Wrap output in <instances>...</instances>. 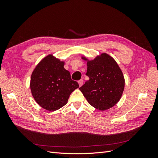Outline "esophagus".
<instances>
[{
  "label": "esophagus",
  "instance_id": "esophagus-1",
  "mask_svg": "<svg viewBox=\"0 0 158 158\" xmlns=\"http://www.w3.org/2000/svg\"><path fill=\"white\" fill-rule=\"evenodd\" d=\"M78 82V84H79L80 87V86H82V85H83V84H84V80H80Z\"/></svg>",
  "mask_w": 158,
  "mask_h": 158
}]
</instances>
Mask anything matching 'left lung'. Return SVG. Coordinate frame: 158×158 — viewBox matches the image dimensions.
<instances>
[{
	"instance_id": "left-lung-1",
	"label": "left lung",
	"mask_w": 158,
	"mask_h": 158,
	"mask_svg": "<svg viewBox=\"0 0 158 158\" xmlns=\"http://www.w3.org/2000/svg\"><path fill=\"white\" fill-rule=\"evenodd\" d=\"M87 73L89 80L79 89L91 106L100 111L113 107L120 100L124 88L125 78L117 62L106 52L93 60L85 56Z\"/></svg>"
}]
</instances>
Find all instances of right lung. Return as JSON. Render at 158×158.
<instances>
[{"mask_svg": "<svg viewBox=\"0 0 158 158\" xmlns=\"http://www.w3.org/2000/svg\"><path fill=\"white\" fill-rule=\"evenodd\" d=\"M64 62L52 54L44 57L33 70L30 89L35 101L40 107L55 111L67 103L71 93L79 88L64 68Z\"/></svg>", "mask_w": 158, "mask_h": 158, "instance_id": "obj_1", "label": "right lung"}]
</instances>
